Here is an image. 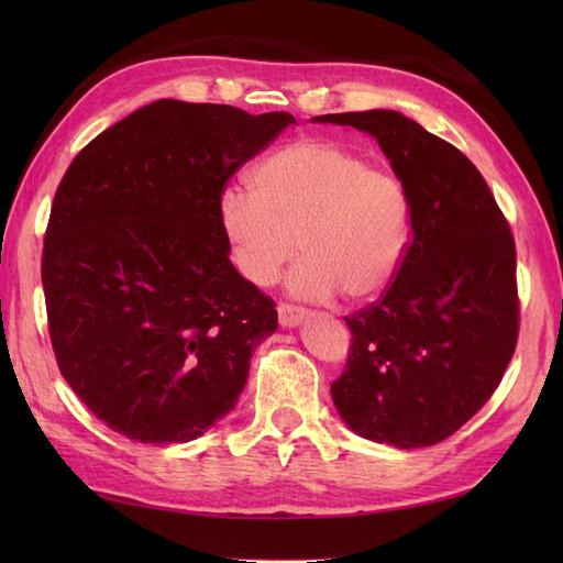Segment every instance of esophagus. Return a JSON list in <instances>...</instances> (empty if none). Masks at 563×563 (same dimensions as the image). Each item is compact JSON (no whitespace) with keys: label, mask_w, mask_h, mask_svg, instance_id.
<instances>
[{"label":"esophagus","mask_w":563,"mask_h":563,"mask_svg":"<svg viewBox=\"0 0 563 563\" xmlns=\"http://www.w3.org/2000/svg\"><path fill=\"white\" fill-rule=\"evenodd\" d=\"M302 319H305V309H302V307H295V305H288V302H280V305H278V321H280V327L292 329V327L300 324Z\"/></svg>","instance_id":"34e87169"}]
</instances>
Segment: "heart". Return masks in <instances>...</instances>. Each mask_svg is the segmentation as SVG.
<instances>
[{
  "label": "heart",
  "instance_id": "heart-1",
  "mask_svg": "<svg viewBox=\"0 0 563 563\" xmlns=\"http://www.w3.org/2000/svg\"><path fill=\"white\" fill-rule=\"evenodd\" d=\"M254 186H227L220 224L234 268L271 285L297 246L288 285L305 300H369L397 275L411 239L401 178L331 140L300 137L271 152Z\"/></svg>",
  "mask_w": 563,
  "mask_h": 563
}]
</instances>
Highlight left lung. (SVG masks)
<instances>
[{
	"label": "left lung",
	"instance_id": "obj_1",
	"mask_svg": "<svg viewBox=\"0 0 563 563\" xmlns=\"http://www.w3.org/2000/svg\"><path fill=\"white\" fill-rule=\"evenodd\" d=\"M314 121L373 135L411 200L397 275L343 317L351 351L333 404L357 435L438 445L492 399L516 353V239L479 169L411 118L377 109Z\"/></svg>",
	"mask_w": 563,
	"mask_h": 563
}]
</instances>
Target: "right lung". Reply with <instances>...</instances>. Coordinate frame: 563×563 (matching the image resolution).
Here are the masks:
<instances>
[{"label": "right lung", "mask_w": 563, "mask_h": 563, "mask_svg": "<svg viewBox=\"0 0 563 563\" xmlns=\"http://www.w3.org/2000/svg\"><path fill=\"white\" fill-rule=\"evenodd\" d=\"M292 123L162 99L67 166L43 239L47 331L67 385L115 433L188 442L234 409L278 312L232 266L218 206Z\"/></svg>", "instance_id": "right-lung-1"}]
</instances>
